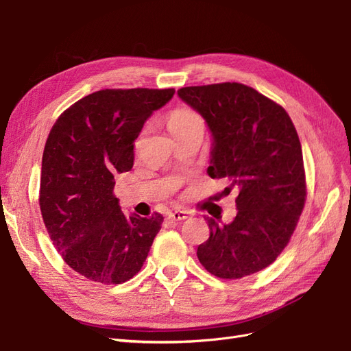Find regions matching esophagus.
I'll list each match as a JSON object with an SVG mask.
<instances>
[{
  "label": "esophagus",
  "instance_id": "obj_1",
  "mask_svg": "<svg viewBox=\"0 0 351 351\" xmlns=\"http://www.w3.org/2000/svg\"><path fill=\"white\" fill-rule=\"evenodd\" d=\"M187 218V214L183 210H176V212H169L168 219L169 221H183Z\"/></svg>",
  "mask_w": 351,
  "mask_h": 351
}]
</instances>
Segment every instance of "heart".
Returning a JSON list of instances; mask_svg holds the SVG:
<instances>
[{"instance_id":"b5f03b06","label":"heart","mask_w":351,"mask_h":351,"mask_svg":"<svg viewBox=\"0 0 351 351\" xmlns=\"http://www.w3.org/2000/svg\"><path fill=\"white\" fill-rule=\"evenodd\" d=\"M196 123H202V119L197 112L189 108H177L168 117V129L171 133L184 130L189 125Z\"/></svg>"}]
</instances>
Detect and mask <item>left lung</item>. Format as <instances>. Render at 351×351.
<instances>
[{"instance_id":"8db88e82","label":"left lung","mask_w":351,"mask_h":351,"mask_svg":"<svg viewBox=\"0 0 351 351\" xmlns=\"http://www.w3.org/2000/svg\"><path fill=\"white\" fill-rule=\"evenodd\" d=\"M214 137L208 174L237 189V215L219 226L206 218L209 239L197 247L204 268L224 280L259 272L289 244L306 202L299 134L287 111L236 82L177 90Z\"/></svg>"}]
</instances>
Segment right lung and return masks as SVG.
<instances>
[{"label":"right lung","mask_w":351,"mask_h":351,"mask_svg":"<svg viewBox=\"0 0 351 351\" xmlns=\"http://www.w3.org/2000/svg\"><path fill=\"white\" fill-rule=\"evenodd\" d=\"M174 89H102L74 102L48 134L39 206L52 244L69 267L102 284H121L143 267L164 217L125 215L114 195L130 171L134 141Z\"/></svg>","instance_id":"1"}]
</instances>
